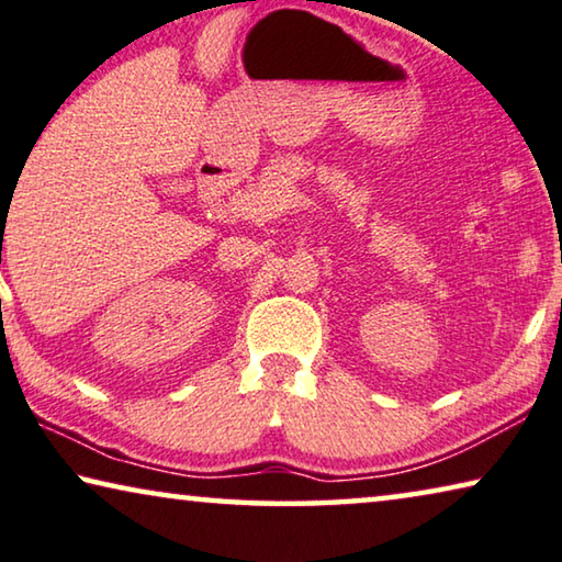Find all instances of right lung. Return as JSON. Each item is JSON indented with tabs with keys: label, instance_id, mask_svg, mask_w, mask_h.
Segmentation results:
<instances>
[{
	"label": "right lung",
	"instance_id": "1",
	"mask_svg": "<svg viewBox=\"0 0 562 562\" xmlns=\"http://www.w3.org/2000/svg\"><path fill=\"white\" fill-rule=\"evenodd\" d=\"M0 257H2V255H0ZM0 262H2V259H0Z\"/></svg>",
	"mask_w": 562,
	"mask_h": 562
}]
</instances>
